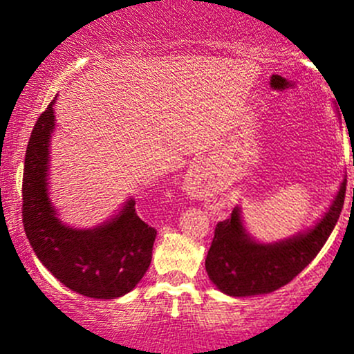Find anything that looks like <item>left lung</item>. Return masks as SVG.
<instances>
[{"label": "left lung", "mask_w": 354, "mask_h": 354, "mask_svg": "<svg viewBox=\"0 0 354 354\" xmlns=\"http://www.w3.org/2000/svg\"><path fill=\"white\" fill-rule=\"evenodd\" d=\"M344 193L346 176L315 225L271 243L258 241L245 226L241 206H234L231 218L216 225L206 256L205 266L211 283L221 293L234 298L273 293L290 283L310 265L330 238L343 209Z\"/></svg>", "instance_id": "obj_1"}]
</instances>
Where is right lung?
I'll return each mask as SVG.
<instances>
[{
  "label": "right lung",
  "instance_id": "obj_1",
  "mask_svg": "<svg viewBox=\"0 0 354 354\" xmlns=\"http://www.w3.org/2000/svg\"><path fill=\"white\" fill-rule=\"evenodd\" d=\"M56 98L36 121L23 173V225L35 254L66 288L95 299L121 298L151 265L156 230L136 214L129 196L113 216L93 228L61 221L50 198L51 136Z\"/></svg>",
  "mask_w": 354,
  "mask_h": 354
}]
</instances>
